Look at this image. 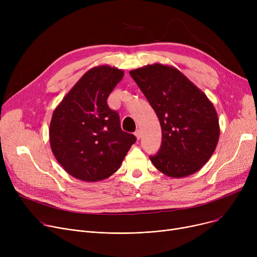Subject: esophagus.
Segmentation results:
<instances>
[{"label":"esophagus","instance_id":"esophagus-1","mask_svg":"<svg viewBox=\"0 0 257 257\" xmlns=\"http://www.w3.org/2000/svg\"><path fill=\"white\" fill-rule=\"evenodd\" d=\"M134 136L137 137V139H138V140H140V139H141V137H142V132H141V130H140V129H138L136 132H134Z\"/></svg>","mask_w":257,"mask_h":257}]
</instances>
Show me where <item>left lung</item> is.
I'll return each mask as SVG.
<instances>
[{"label": "left lung", "instance_id": "8db88e82", "mask_svg": "<svg viewBox=\"0 0 257 257\" xmlns=\"http://www.w3.org/2000/svg\"><path fill=\"white\" fill-rule=\"evenodd\" d=\"M159 119L163 142L150 156L169 177L182 178L203 167L218 145L217 111L206 94L173 66L154 63L130 71Z\"/></svg>", "mask_w": 257, "mask_h": 257}]
</instances>
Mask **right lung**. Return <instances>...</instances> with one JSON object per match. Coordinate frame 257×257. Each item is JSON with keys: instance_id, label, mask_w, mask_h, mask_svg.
Segmentation results:
<instances>
[{"instance_id": "add662e5", "label": "right lung", "mask_w": 257, "mask_h": 257, "mask_svg": "<svg viewBox=\"0 0 257 257\" xmlns=\"http://www.w3.org/2000/svg\"><path fill=\"white\" fill-rule=\"evenodd\" d=\"M123 76L109 65L92 67L54 110L49 131L52 152L77 179L94 182L109 177L137 142L121 130L118 113L107 104Z\"/></svg>"}]
</instances>
